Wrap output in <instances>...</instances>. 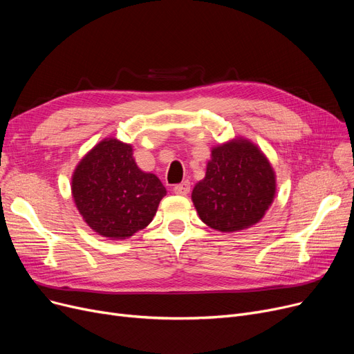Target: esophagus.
I'll return each instance as SVG.
<instances>
[{"mask_svg": "<svg viewBox=\"0 0 354 354\" xmlns=\"http://www.w3.org/2000/svg\"><path fill=\"white\" fill-rule=\"evenodd\" d=\"M174 192L176 195H188L191 192V183L188 180H185L182 183H178L174 187Z\"/></svg>", "mask_w": 354, "mask_h": 354, "instance_id": "obj_1", "label": "esophagus"}]
</instances>
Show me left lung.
Masks as SVG:
<instances>
[{
  "label": "left lung",
  "instance_id": "8db88e82",
  "mask_svg": "<svg viewBox=\"0 0 354 354\" xmlns=\"http://www.w3.org/2000/svg\"><path fill=\"white\" fill-rule=\"evenodd\" d=\"M275 196V174L268 159L247 139L212 149L205 178L192 191L202 222L221 232H235L259 222Z\"/></svg>",
  "mask_w": 354,
  "mask_h": 354
}]
</instances>
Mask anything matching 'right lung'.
<instances>
[{"mask_svg":"<svg viewBox=\"0 0 354 354\" xmlns=\"http://www.w3.org/2000/svg\"><path fill=\"white\" fill-rule=\"evenodd\" d=\"M71 194L93 231L126 239L151 224L166 189L156 175L139 169L132 146L109 138L74 169Z\"/></svg>","mask_w":354,"mask_h":354,"instance_id":"add662e5","label":"right lung"}]
</instances>
